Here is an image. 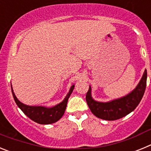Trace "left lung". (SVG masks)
Wrapping results in <instances>:
<instances>
[{
	"instance_id": "8db88e82",
	"label": "left lung",
	"mask_w": 151,
	"mask_h": 151,
	"mask_svg": "<svg viewBox=\"0 0 151 151\" xmlns=\"http://www.w3.org/2000/svg\"><path fill=\"white\" fill-rule=\"evenodd\" d=\"M147 85V70L135 88L126 96L109 102H98L91 97V88L86 94V101L91 113L97 117L105 120H116L128 115L139 104L145 94Z\"/></svg>"
}]
</instances>
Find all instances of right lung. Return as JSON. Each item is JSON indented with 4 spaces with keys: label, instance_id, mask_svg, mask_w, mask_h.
<instances>
[{
    "label": "right lung",
    "instance_id": "right-lung-1",
    "mask_svg": "<svg viewBox=\"0 0 151 151\" xmlns=\"http://www.w3.org/2000/svg\"><path fill=\"white\" fill-rule=\"evenodd\" d=\"M74 87L75 85H72L69 89V93L64 98L63 101L52 107H46V106H28V105L24 104L17 99L12 87L11 88L14 101L19 109L34 122L46 125V124H51L57 122L63 116L66 110V105H67L68 99L70 94H72Z\"/></svg>",
    "mask_w": 151,
    "mask_h": 151
}]
</instances>
